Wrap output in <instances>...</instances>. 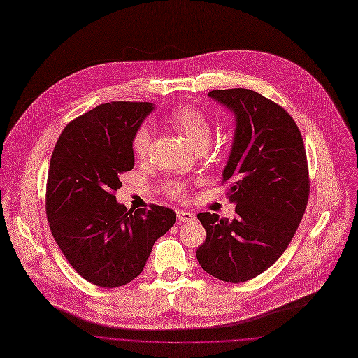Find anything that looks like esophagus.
I'll return each mask as SVG.
<instances>
[{"mask_svg": "<svg viewBox=\"0 0 358 358\" xmlns=\"http://www.w3.org/2000/svg\"><path fill=\"white\" fill-rule=\"evenodd\" d=\"M177 218H178V221H182V222H192V221H196V215H194L192 213L181 211V210L177 211Z\"/></svg>", "mask_w": 358, "mask_h": 358, "instance_id": "esophagus-1", "label": "esophagus"}]
</instances>
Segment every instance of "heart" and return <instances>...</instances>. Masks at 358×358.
I'll return each mask as SVG.
<instances>
[{
    "instance_id": "obj_1",
    "label": "heart",
    "mask_w": 358,
    "mask_h": 358,
    "mask_svg": "<svg viewBox=\"0 0 358 358\" xmlns=\"http://www.w3.org/2000/svg\"><path fill=\"white\" fill-rule=\"evenodd\" d=\"M167 124L181 134L196 150H206L213 137V122L210 115L196 106H178L167 115ZM151 148V129L148 125H138L131 137V150L138 159H145ZM162 189L171 199H184L187 185L178 180H169Z\"/></svg>"
}]
</instances>
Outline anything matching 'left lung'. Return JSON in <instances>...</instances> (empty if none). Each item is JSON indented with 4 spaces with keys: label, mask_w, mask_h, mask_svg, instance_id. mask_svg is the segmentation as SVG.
Instances as JSON below:
<instances>
[{
    "label": "left lung",
    "mask_w": 358,
    "mask_h": 358,
    "mask_svg": "<svg viewBox=\"0 0 358 358\" xmlns=\"http://www.w3.org/2000/svg\"><path fill=\"white\" fill-rule=\"evenodd\" d=\"M208 95L237 117L222 173L236 217L197 215L207 231L197 259L221 281L244 282L270 268L299 229L310 196L307 155L296 121L264 95L247 88L213 90Z\"/></svg>",
    "instance_id": "8db88e82"
}]
</instances>
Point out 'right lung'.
Returning <instances> with one entry per match:
<instances>
[{"label": "right lung", "instance_id": "obj_1", "mask_svg": "<svg viewBox=\"0 0 358 358\" xmlns=\"http://www.w3.org/2000/svg\"><path fill=\"white\" fill-rule=\"evenodd\" d=\"M151 103L111 101L70 121L54 147L45 189L52 237L71 267L104 288L141 274L155 240L176 222L170 208H127L115 200L120 176L133 170L134 129Z\"/></svg>", "mask_w": 358, "mask_h": 358}]
</instances>
